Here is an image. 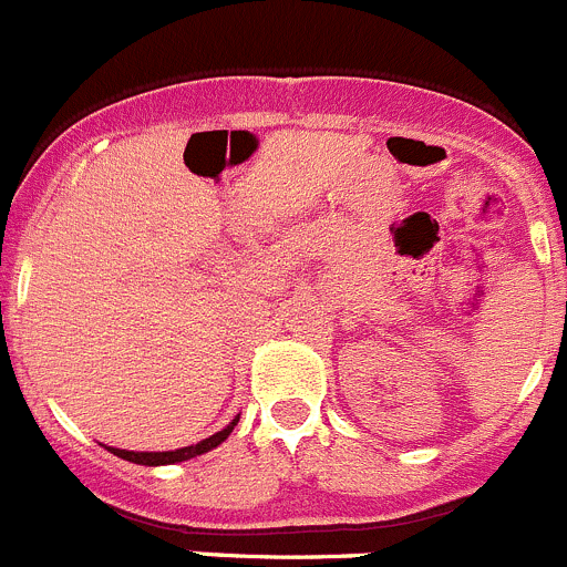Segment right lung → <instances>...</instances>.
<instances>
[{
  "instance_id": "right-lung-1",
  "label": "right lung",
  "mask_w": 567,
  "mask_h": 567,
  "mask_svg": "<svg viewBox=\"0 0 567 567\" xmlns=\"http://www.w3.org/2000/svg\"><path fill=\"white\" fill-rule=\"evenodd\" d=\"M237 422H239V416L231 419V422H228L226 427L220 430V433L209 435V439L198 441V444H193V446H184V450H173V452H128V450H115V446H106V450H110L112 455L123 457V461L137 463V466H173V463L189 461V457H198V455H204V452H212V450H215V446H220L223 441H226L228 435L234 433Z\"/></svg>"
}]
</instances>
